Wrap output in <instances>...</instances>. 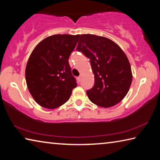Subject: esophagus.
Here are the masks:
<instances>
[{"label": "esophagus", "mask_w": 160, "mask_h": 160, "mask_svg": "<svg viewBox=\"0 0 160 160\" xmlns=\"http://www.w3.org/2000/svg\"><path fill=\"white\" fill-rule=\"evenodd\" d=\"M77 80H78V82H80V81H81V76L78 77V78H77Z\"/></svg>", "instance_id": "obj_1"}]
</instances>
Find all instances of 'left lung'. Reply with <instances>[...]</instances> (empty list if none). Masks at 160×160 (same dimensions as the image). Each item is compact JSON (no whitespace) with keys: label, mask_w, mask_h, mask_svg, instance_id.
Wrapping results in <instances>:
<instances>
[{"label":"left lung","mask_w":160,"mask_h":160,"mask_svg":"<svg viewBox=\"0 0 160 160\" xmlns=\"http://www.w3.org/2000/svg\"><path fill=\"white\" fill-rule=\"evenodd\" d=\"M76 50L90 59L94 76L92 88L86 92L97 106L112 107L128 93L132 75L126 53L108 38L86 34L79 35Z\"/></svg>","instance_id":"obj_1"}]
</instances>
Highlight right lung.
<instances>
[{
    "instance_id": "1",
    "label": "right lung",
    "mask_w": 160,
    "mask_h": 160,
    "mask_svg": "<svg viewBox=\"0 0 160 160\" xmlns=\"http://www.w3.org/2000/svg\"><path fill=\"white\" fill-rule=\"evenodd\" d=\"M79 34H55L43 39L28 59L25 78L34 99L42 107L56 109L69 99L77 82L68 58Z\"/></svg>"
}]
</instances>
